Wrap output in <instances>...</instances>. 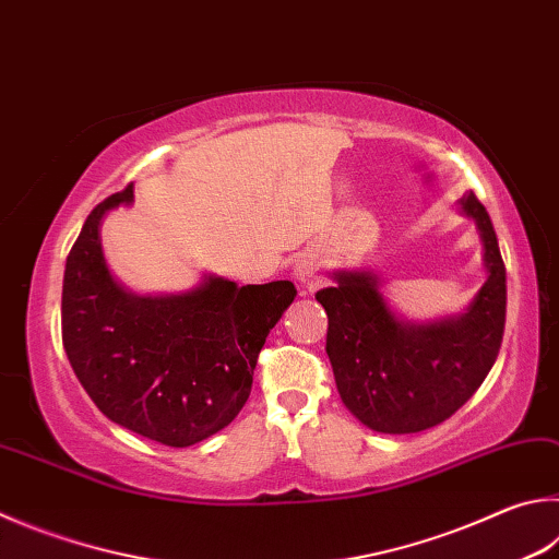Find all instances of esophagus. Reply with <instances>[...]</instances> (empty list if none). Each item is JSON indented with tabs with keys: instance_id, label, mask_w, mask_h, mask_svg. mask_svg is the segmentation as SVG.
<instances>
[{
	"instance_id": "34e87169",
	"label": "esophagus",
	"mask_w": 559,
	"mask_h": 559,
	"mask_svg": "<svg viewBox=\"0 0 559 559\" xmlns=\"http://www.w3.org/2000/svg\"><path fill=\"white\" fill-rule=\"evenodd\" d=\"M314 271H318V261H314V257H300L298 263H296V278L300 283H312L314 278Z\"/></svg>"
}]
</instances>
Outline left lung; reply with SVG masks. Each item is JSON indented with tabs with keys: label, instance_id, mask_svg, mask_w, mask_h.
<instances>
[{
	"label": "left lung",
	"instance_id": "obj_1",
	"mask_svg": "<svg viewBox=\"0 0 559 559\" xmlns=\"http://www.w3.org/2000/svg\"><path fill=\"white\" fill-rule=\"evenodd\" d=\"M476 219L489 278L464 314L435 324H403L385 308L371 273H337L320 290L328 312V357L347 408L377 432H420L472 399L499 357L506 324V266L491 217L479 198H462Z\"/></svg>",
	"mask_w": 559,
	"mask_h": 559
}]
</instances>
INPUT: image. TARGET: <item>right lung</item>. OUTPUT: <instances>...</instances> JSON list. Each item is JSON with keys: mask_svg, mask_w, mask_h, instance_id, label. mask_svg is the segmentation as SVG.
<instances>
[{"mask_svg": "<svg viewBox=\"0 0 559 559\" xmlns=\"http://www.w3.org/2000/svg\"><path fill=\"white\" fill-rule=\"evenodd\" d=\"M131 198L129 182L99 202L68 253L63 347L111 423L168 448H190L245 408L263 342L298 290L290 281L237 288L207 278L182 296H131L111 278L99 241L105 212Z\"/></svg>", "mask_w": 559, "mask_h": 559, "instance_id": "right-lung-1", "label": "right lung"}]
</instances>
